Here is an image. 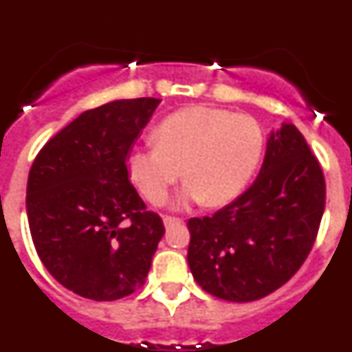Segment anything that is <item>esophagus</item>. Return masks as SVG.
Here are the masks:
<instances>
[{"instance_id": "1", "label": "esophagus", "mask_w": 352, "mask_h": 352, "mask_svg": "<svg viewBox=\"0 0 352 352\" xmlns=\"http://www.w3.org/2000/svg\"><path fill=\"white\" fill-rule=\"evenodd\" d=\"M164 223H166V227L169 229V227L183 223V219H179V217H170V214H166V217H164Z\"/></svg>"}]
</instances>
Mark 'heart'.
<instances>
[{
  "instance_id": "b5f03b06",
  "label": "heart",
  "mask_w": 352,
  "mask_h": 352,
  "mask_svg": "<svg viewBox=\"0 0 352 352\" xmlns=\"http://www.w3.org/2000/svg\"><path fill=\"white\" fill-rule=\"evenodd\" d=\"M155 142L126 158L130 179L148 203H166L183 169L188 185L182 203L203 199L222 206L238 197L256 173L264 135L252 116L197 105L167 116Z\"/></svg>"
}]
</instances>
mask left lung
Returning a JSON list of instances; mask_svg holds the SVG:
<instances>
[{
  "label": "left lung",
  "mask_w": 352,
  "mask_h": 352,
  "mask_svg": "<svg viewBox=\"0 0 352 352\" xmlns=\"http://www.w3.org/2000/svg\"><path fill=\"white\" fill-rule=\"evenodd\" d=\"M326 204L322 167L294 125L272 133L256 182L211 217L188 220V266L211 296L247 303L296 275Z\"/></svg>",
  "instance_id": "8db88e82"
}]
</instances>
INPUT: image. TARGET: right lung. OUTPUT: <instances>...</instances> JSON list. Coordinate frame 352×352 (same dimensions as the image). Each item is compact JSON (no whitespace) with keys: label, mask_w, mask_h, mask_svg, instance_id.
Returning <instances> with one entry per match:
<instances>
[{"label":"right lung","mask_w":352,"mask_h":352,"mask_svg":"<svg viewBox=\"0 0 352 352\" xmlns=\"http://www.w3.org/2000/svg\"><path fill=\"white\" fill-rule=\"evenodd\" d=\"M158 98L84 111L49 139L30 169L33 245L68 291L114 301L142 287L166 227L130 183L126 158Z\"/></svg>","instance_id":"obj_1"}]
</instances>
